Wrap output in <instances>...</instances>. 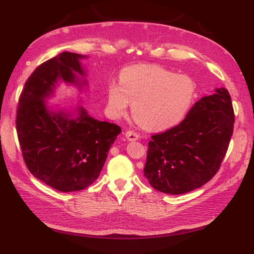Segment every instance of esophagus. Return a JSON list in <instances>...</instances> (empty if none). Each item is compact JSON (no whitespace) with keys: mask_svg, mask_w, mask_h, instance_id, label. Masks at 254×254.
I'll return each mask as SVG.
<instances>
[{"mask_svg":"<svg viewBox=\"0 0 254 254\" xmlns=\"http://www.w3.org/2000/svg\"><path fill=\"white\" fill-rule=\"evenodd\" d=\"M125 136H126V139L128 141H131V142L140 139V135L137 134L136 132H134V131H131V130H128V131H126L125 132Z\"/></svg>","mask_w":254,"mask_h":254,"instance_id":"esophagus-1","label":"esophagus"}]
</instances>
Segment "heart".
Segmentation results:
<instances>
[{
  "label": "heart",
  "instance_id": "heart-1",
  "mask_svg": "<svg viewBox=\"0 0 254 254\" xmlns=\"http://www.w3.org/2000/svg\"><path fill=\"white\" fill-rule=\"evenodd\" d=\"M119 83L108 87V109L114 118L125 114L129 103L139 124L151 131L170 129L186 118L196 94V82L155 64H136L122 70Z\"/></svg>",
  "mask_w": 254,
  "mask_h": 254
}]
</instances>
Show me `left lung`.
<instances>
[{
	"label": "left lung",
	"mask_w": 254,
	"mask_h": 254,
	"mask_svg": "<svg viewBox=\"0 0 254 254\" xmlns=\"http://www.w3.org/2000/svg\"><path fill=\"white\" fill-rule=\"evenodd\" d=\"M234 111L225 88L203 96L179 125L151 136L144 176L171 195L201 188L219 170L233 133Z\"/></svg>",
	"instance_id": "8db88e82"
}]
</instances>
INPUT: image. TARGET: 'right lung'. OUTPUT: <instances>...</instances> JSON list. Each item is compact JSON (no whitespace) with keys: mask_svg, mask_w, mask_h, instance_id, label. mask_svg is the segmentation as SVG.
<instances>
[{"mask_svg":"<svg viewBox=\"0 0 254 254\" xmlns=\"http://www.w3.org/2000/svg\"><path fill=\"white\" fill-rule=\"evenodd\" d=\"M84 55L63 52L38 66L23 88L17 110V132L22 155L37 179L60 191L91 186L101 174L120 126L90 117L82 106L51 110L47 98L58 83L81 92L87 86Z\"/></svg>","mask_w":254,"mask_h":254,"instance_id":"obj_1","label":"right lung"}]
</instances>
